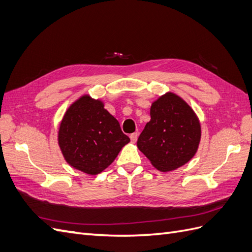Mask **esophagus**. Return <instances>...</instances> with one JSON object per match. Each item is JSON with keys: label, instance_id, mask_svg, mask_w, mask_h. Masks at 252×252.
<instances>
[{"label": "esophagus", "instance_id": "34e87169", "mask_svg": "<svg viewBox=\"0 0 252 252\" xmlns=\"http://www.w3.org/2000/svg\"><path fill=\"white\" fill-rule=\"evenodd\" d=\"M129 138H130V140H131V142H132V143H135V142H136V140H138V133H136V132H133V133H131V134H130V136H129Z\"/></svg>", "mask_w": 252, "mask_h": 252}]
</instances>
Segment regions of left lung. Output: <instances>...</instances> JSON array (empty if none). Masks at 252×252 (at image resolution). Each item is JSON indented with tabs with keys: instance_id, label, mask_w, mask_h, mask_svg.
Returning a JSON list of instances; mask_svg holds the SVG:
<instances>
[{
	"instance_id": "left-lung-1",
	"label": "left lung",
	"mask_w": 252,
	"mask_h": 252,
	"mask_svg": "<svg viewBox=\"0 0 252 252\" xmlns=\"http://www.w3.org/2000/svg\"><path fill=\"white\" fill-rule=\"evenodd\" d=\"M196 113L184 98L168 91L150 107V121L138 140L139 150L162 172L180 168L191 159L201 142Z\"/></svg>"
}]
</instances>
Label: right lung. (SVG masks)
Returning <instances> with one entry per match:
<instances>
[{
	"mask_svg": "<svg viewBox=\"0 0 252 252\" xmlns=\"http://www.w3.org/2000/svg\"><path fill=\"white\" fill-rule=\"evenodd\" d=\"M129 142L101 98L87 94L67 108L58 131L59 147L67 164L89 175L107 168Z\"/></svg>",
	"mask_w": 252,
	"mask_h": 252,
	"instance_id": "1",
	"label": "right lung"
}]
</instances>
